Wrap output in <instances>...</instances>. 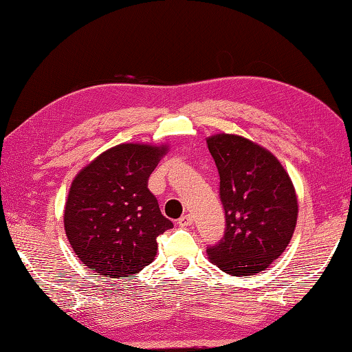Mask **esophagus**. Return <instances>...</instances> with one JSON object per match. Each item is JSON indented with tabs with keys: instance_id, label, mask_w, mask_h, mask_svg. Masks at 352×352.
<instances>
[{
	"instance_id": "obj_1",
	"label": "esophagus",
	"mask_w": 352,
	"mask_h": 352,
	"mask_svg": "<svg viewBox=\"0 0 352 352\" xmlns=\"http://www.w3.org/2000/svg\"><path fill=\"white\" fill-rule=\"evenodd\" d=\"M177 225L179 227H190V225H193V217H191V214H184L182 217H179Z\"/></svg>"
}]
</instances>
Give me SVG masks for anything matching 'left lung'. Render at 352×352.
<instances>
[{"instance_id":"obj_1","label":"left lung","mask_w":352,"mask_h":352,"mask_svg":"<svg viewBox=\"0 0 352 352\" xmlns=\"http://www.w3.org/2000/svg\"><path fill=\"white\" fill-rule=\"evenodd\" d=\"M207 145L219 171L223 237L210 261L223 273L254 276L279 257L293 237L297 196L293 182L267 148L237 135H214Z\"/></svg>"}]
</instances>
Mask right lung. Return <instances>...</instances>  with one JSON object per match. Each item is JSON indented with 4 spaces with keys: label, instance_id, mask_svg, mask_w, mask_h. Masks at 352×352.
<instances>
[{
    "label": "right lung",
    "instance_id": "obj_1",
    "mask_svg": "<svg viewBox=\"0 0 352 352\" xmlns=\"http://www.w3.org/2000/svg\"><path fill=\"white\" fill-rule=\"evenodd\" d=\"M165 153V145L119 144L73 179L65 234L79 261L99 276L133 277L153 262L157 236L173 227L148 190V177Z\"/></svg>",
    "mask_w": 352,
    "mask_h": 352
}]
</instances>
